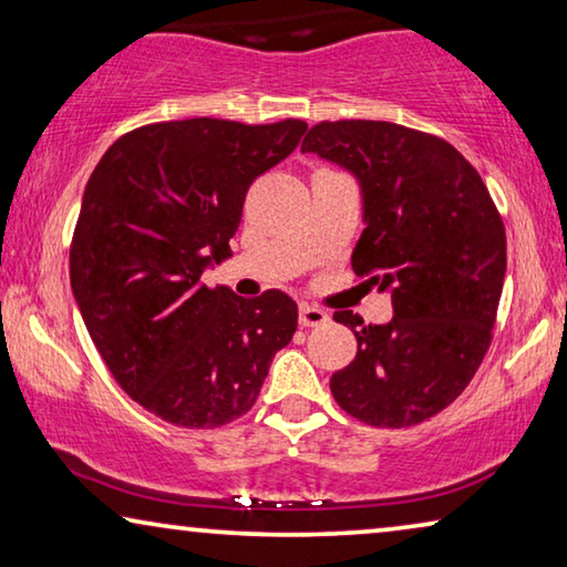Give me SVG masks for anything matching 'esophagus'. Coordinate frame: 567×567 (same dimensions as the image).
Masks as SVG:
<instances>
[{
    "label": "esophagus",
    "instance_id": "obj_1",
    "mask_svg": "<svg viewBox=\"0 0 567 567\" xmlns=\"http://www.w3.org/2000/svg\"><path fill=\"white\" fill-rule=\"evenodd\" d=\"M329 321V313L319 307H309V303H301L299 309V324L301 327H321Z\"/></svg>",
    "mask_w": 567,
    "mask_h": 567
}]
</instances>
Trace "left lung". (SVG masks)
I'll return each mask as SVG.
<instances>
[{"instance_id":"left-lung-1","label":"left lung","mask_w":567,"mask_h":567,"mask_svg":"<svg viewBox=\"0 0 567 567\" xmlns=\"http://www.w3.org/2000/svg\"><path fill=\"white\" fill-rule=\"evenodd\" d=\"M301 152L342 164L362 187L364 225L352 271L390 291L395 317L364 324L334 311L357 354L332 374L344 413L408 429L472 382L492 344L507 271L502 215L478 172L443 138L390 121H321Z\"/></svg>"}]
</instances>
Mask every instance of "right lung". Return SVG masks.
Here are the masks:
<instances>
[{
    "label": "right lung",
    "mask_w": 567,
    "mask_h": 567,
    "mask_svg": "<svg viewBox=\"0 0 567 567\" xmlns=\"http://www.w3.org/2000/svg\"><path fill=\"white\" fill-rule=\"evenodd\" d=\"M303 132L299 118L146 124L116 138L85 185L73 296L113 378L162 421L220 429L246 415L291 342V296L240 299L203 274L230 256L248 187Z\"/></svg>",
    "instance_id": "obj_1"
}]
</instances>
